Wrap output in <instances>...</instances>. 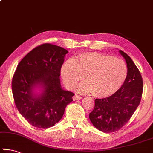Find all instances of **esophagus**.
Wrapping results in <instances>:
<instances>
[{"instance_id":"obj_1","label":"esophagus","mask_w":153,"mask_h":153,"mask_svg":"<svg viewBox=\"0 0 153 153\" xmlns=\"http://www.w3.org/2000/svg\"><path fill=\"white\" fill-rule=\"evenodd\" d=\"M81 99H82V97H80V96H79V95H77V94L74 95V96L73 97V100H74V101L81 100Z\"/></svg>"}]
</instances>
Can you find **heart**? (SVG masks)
<instances>
[{"instance_id":"heart-1","label":"heart","mask_w":153,"mask_h":153,"mask_svg":"<svg viewBox=\"0 0 153 153\" xmlns=\"http://www.w3.org/2000/svg\"><path fill=\"white\" fill-rule=\"evenodd\" d=\"M128 68L121 59L98 52H83L68 60L61 68L64 84L74 88L84 78L86 81L79 85V92H92L93 96L107 97L113 94L124 83Z\"/></svg>"}]
</instances>
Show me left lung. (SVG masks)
<instances>
[{"label": "left lung", "instance_id": "1", "mask_svg": "<svg viewBox=\"0 0 153 153\" xmlns=\"http://www.w3.org/2000/svg\"><path fill=\"white\" fill-rule=\"evenodd\" d=\"M128 68L122 86L111 96L95 99L94 110L89 114L92 123L103 132H113L126 125L140 103L143 92L141 73L131 58L122 50Z\"/></svg>", "mask_w": 153, "mask_h": 153}]
</instances>
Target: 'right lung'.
Returning a JSON list of instances; mask_svg holds the SVG:
<instances>
[{
  "label": "right lung",
  "instance_id": "add662e5",
  "mask_svg": "<svg viewBox=\"0 0 153 153\" xmlns=\"http://www.w3.org/2000/svg\"><path fill=\"white\" fill-rule=\"evenodd\" d=\"M68 52L50 43L30 51L20 61L13 76L12 90L16 107L29 123L48 128L61 120L74 94L61 88L59 76L64 57ZM41 85L44 90L36 96L33 88Z\"/></svg>",
  "mask_w": 153,
  "mask_h": 153
}]
</instances>
